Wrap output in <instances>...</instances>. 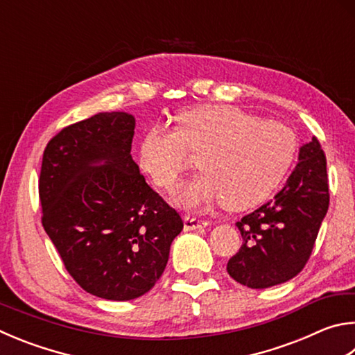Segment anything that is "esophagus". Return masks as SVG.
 Returning a JSON list of instances; mask_svg holds the SVG:
<instances>
[{"mask_svg": "<svg viewBox=\"0 0 355 355\" xmlns=\"http://www.w3.org/2000/svg\"><path fill=\"white\" fill-rule=\"evenodd\" d=\"M209 225L208 220L197 217H184V230L186 231H194V230H203Z\"/></svg>", "mask_w": 355, "mask_h": 355, "instance_id": "esophagus-1", "label": "esophagus"}]
</instances>
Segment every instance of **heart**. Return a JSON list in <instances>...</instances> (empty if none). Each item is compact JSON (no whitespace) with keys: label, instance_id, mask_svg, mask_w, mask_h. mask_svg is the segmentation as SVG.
<instances>
[{"label":"heart","instance_id":"heart-1","mask_svg":"<svg viewBox=\"0 0 355 355\" xmlns=\"http://www.w3.org/2000/svg\"><path fill=\"white\" fill-rule=\"evenodd\" d=\"M198 153L202 172L180 188L173 202L184 209H208L223 202L231 211L259 205L273 194L292 167L298 139L279 122L261 121L234 105H205L178 116L177 130L152 125L139 146V166L164 191L175 189Z\"/></svg>","mask_w":355,"mask_h":355}]
</instances>
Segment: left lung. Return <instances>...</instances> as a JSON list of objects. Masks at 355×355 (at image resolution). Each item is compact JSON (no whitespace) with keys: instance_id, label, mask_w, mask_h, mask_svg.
Listing matches in <instances>:
<instances>
[{"instance_id":"left-lung-1","label":"left lung","mask_w":355,"mask_h":355,"mask_svg":"<svg viewBox=\"0 0 355 355\" xmlns=\"http://www.w3.org/2000/svg\"><path fill=\"white\" fill-rule=\"evenodd\" d=\"M329 208L326 157L317 138L300 147L298 164L273 200L237 222L242 247L228 261L231 278L267 288L295 278L306 266Z\"/></svg>"}]
</instances>
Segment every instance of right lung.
I'll return each instance as SVG.
<instances>
[{"label": "right lung", "mask_w": 355, "mask_h": 355, "mask_svg": "<svg viewBox=\"0 0 355 355\" xmlns=\"http://www.w3.org/2000/svg\"><path fill=\"white\" fill-rule=\"evenodd\" d=\"M135 116L98 113L65 127L43 153V228L88 293L135 300L163 275L183 220L139 173Z\"/></svg>", "instance_id": "obj_1"}]
</instances>
